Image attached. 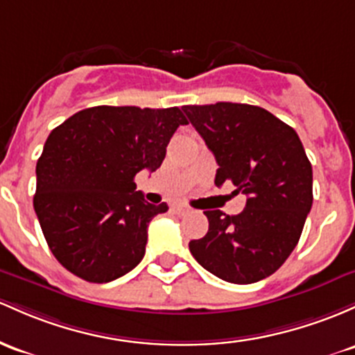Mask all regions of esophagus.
<instances>
[{
	"label": "esophagus",
	"instance_id": "esophagus-1",
	"mask_svg": "<svg viewBox=\"0 0 355 355\" xmlns=\"http://www.w3.org/2000/svg\"><path fill=\"white\" fill-rule=\"evenodd\" d=\"M171 209H173L175 214H185V212H189V207H187L185 204H175V205H171Z\"/></svg>",
	"mask_w": 355,
	"mask_h": 355
}]
</instances>
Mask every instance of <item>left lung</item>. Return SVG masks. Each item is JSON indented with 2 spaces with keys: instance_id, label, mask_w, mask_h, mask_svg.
Listing matches in <instances>:
<instances>
[{
  "instance_id": "8db88e82",
  "label": "left lung",
  "mask_w": 355,
  "mask_h": 355,
  "mask_svg": "<svg viewBox=\"0 0 355 355\" xmlns=\"http://www.w3.org/2000/svg\"><path fill=\"white\" fill-rule=\"evenodd\" d=\"M216 157V185L248 196L237 216L205 210L207 234L190 241L200 266L249 285L278 270L302 236L313 202V175L297 131L266 109L237 103L184 106Z\"/></svg>"
}]
</instances>
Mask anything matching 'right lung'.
<instances>
[{
  "instance_id": "obj_1",
  "label": "right lung",
  "mask_w": 355,
  "mask_h": 355,
  "mask_svg": "<svg viewBox=\"0 0 355 355\" xmlns=\"http://www.w3.org/2000/svg\"><path fill=\"white\" fill-rule=\"evenodd\" d=\"M187 123L178 107L96 106L49 135L37 162L33 207L65 270L107 283L138 266L148 224L168 205L148 204L135 177L159 168L170 138Z\"/></svg>"
}]
</instances>
